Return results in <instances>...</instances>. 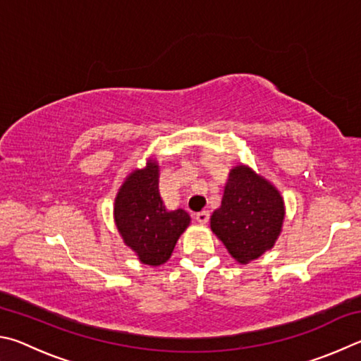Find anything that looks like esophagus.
Instances as JSON below:
<instances>
[{
    "label": "esophagus",
    "mask_w": 361,
    "mask_h": 361,
    "mask_svg": "<svg viewBox=\"0 0 361 361\" xmlns=\"http://www.w3.org/2000/svg\"><path fill=\"white\" fill-rule=\"evenodd\" d=\"M197 220H198V222H200L201 225L207 224V220H209V212H207V211L198 212V214H197Z\"/></svg>",
    "instance_id": "esophagus-1"
}]
</instances>
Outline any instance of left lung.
Here are the masks:
<instances>
[{"label": "left lung", "mask_w": 361, "mask_h": 361, "mask_svg": "<svg viewBox=\"0 0 361 361\" xmlns=\"http://www.w3.org/2000/svg\"><path fill=\"white\" fill-rule=\"evenodd\" d=\"M286 219L281 192L247 164L233 166L211 230L238 263L247 264L274 247Z\"/></svg>", "instance_id": "8db88e82"}]
</instances>
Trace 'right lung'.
Wrapping results in <instances>:
<instances>
[{"instance_id": "add662e5", "label": "right lung", "mask_w": 361, "mask_h": 361, "mask_svg": "<svg viewBox=\"0 0 361 361\" xmlns=\"http://www.w3.org/2000/svg\"><path fill=\"white\" fill-rule=\"evenodd\" d=\"M160 166L149 158L145 166L125 177L114 201V222L126 247L149 267L169 260L192 219L184 209L168 211L158 190Z\"/></svg>"}]
</instances>
